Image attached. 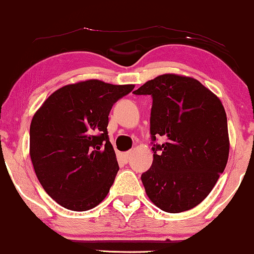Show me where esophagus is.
<instances>
[{
    "mask_svg": "<svg viewBox=\"0 0 254 254\" xmlns=\"http://www.w3.org/2000/svg\"><path fill=\"white\" fill-rule=\"evenodd\" d=\"M130 154L131 152L130 151H127V152H124L123 154V159H124V162L125 163H127L128 161H129V157H130Z\"/></svg>",
    "mask_w": 254,
    "mask_h": 254,
    "instance_id": "34e87169",
    "label": "esophagus"
}]
</instances>
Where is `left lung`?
<instances>
[{"mask_svg": "<svg viewBox=\"0 0 254 254\" xmlns=\"http://www.w3.org/2000/svg\"><path fill=\"white\" fill-rule=\"evenodd\" d=\"M135 95H150L151 168L141 176L152 203L166 213H182L206 199L228 163L227 114L220 98L197 79L163 74Z\"/></svg>", "mask_w": 254, "mask_h": 254, "instance_id": "1", "label": "left lung"}]
</instances>
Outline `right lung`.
<instances>
[{"label":"right lung","instance_id":"obj_1","mask_svg":"<svg viewBox=\"0 0 254 254\" xmlns=\"http://www.w3.org/2000/svg\"><path fill=\"white\" fill-rule=\"evenodd\" d=\"M86 79L62 86L45 100L30 125V156L52 199L74 211L105 199L119 171L107 135L113 104L134 89Z\"/></svg>","mask_w":254,"mask_h":254}]
</instances>
